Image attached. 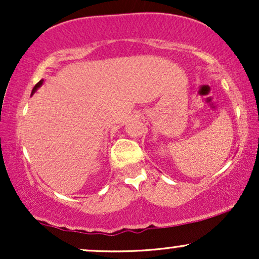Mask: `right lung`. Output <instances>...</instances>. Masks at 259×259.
<instances>
[{
  "label": "right lung",
  "instance_id": "obj_1",
  "mask_svg": "<svg viewBox=\"0 0 259 259\" xmlns=\"http://www.w3.org/2000/svg\"><path fill=\"white\" fill-rule=\"evenodd\" d=\"M41 85H42V80H40V81H38V82H37V84L34 86V89H32V92H31V94H34V92H35V91H36V89H37V88H40V86H41Z\"/></svg>",
  "mask_w": 259,
  "mask_h": 259
}]
</instances>
